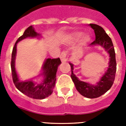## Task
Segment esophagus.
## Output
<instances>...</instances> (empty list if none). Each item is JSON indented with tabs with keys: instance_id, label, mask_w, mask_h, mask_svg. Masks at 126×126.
<instances>
[{
	"instance_id": "1",
	"label": "esophagus",
	"mask_w": 126,
	"mask_h": 126,
	"mask_svg": "<svg viewBox=\"0 0 126 126\" xmlns=\"http://www.w3.org/2000/svg\"><path fill=\"white\" fill-rule=\"evenodd\" d=\"M60 58H61V61H62V62H65L67 61V52H64V51L62 52L61 53Z\"/></svg>"
}]
</instances>
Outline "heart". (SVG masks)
I'll return each instance as SVG.
<instances>
[{
	"mask_svg": "<svg viewBox=\"0 0 126 126\" xmlns=\"http://www.w3.org/2000/svg\"><path fill=\"white\" fill-rule=\"evenodd\" d=\"M81 36V34H78L76 35V37L77 38H80ZM89 40H90V38H89V36H85L84 37V42H88V41Z\"/></svg>",
	"mask_w": 126,
	"mask_h": 126,
	"instance_id": "obj_1",
	"label": "heart"
}]
</instances>
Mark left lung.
<instances>
[{
	"label": "left lung",
	"instance_id": "8db88e82",
	"mask_svg": "<svg viewBox=\"0 0 126 126\" xmlns=\"http://www.w3.org/2000/svg\"><path fill=\"white\" fill-rule=\"evenodd\" d=\"M90 26L94 30L95 40L90 45H100L103 47L109 52L110 55V62L108 70L103 76L100 81L96 86L90 85L88 83L81 81L73 74V65L70 63L71 67L72 80L75 84L76 88L83 96L89 98H95L102 96L112 87L115 80L117 69V63L115 59V50L113 48L112 40L105 33V30L100 26L95 24H90Z\"/></svg>",
	"mask_w": 126,
	"mask_h": 126
}]
</instances>
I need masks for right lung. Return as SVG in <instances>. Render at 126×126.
Listing matches in <instances>:
<instances>
[{
  "mask_svg": "<svg viewBox=\"0 0 126 126\" xmlns=\"http://www.w3.org/2000/svg\"><path fill=\"white\" fill-rule=\"evenodd\" d=\"M39 35L32 26H30L24 31L21 36H20L16 42L13 47L11 57V73L13 77V83L18 90L26 94V96L34 99H43L50 95L53 92L56 81V73L58 66L61 63L59 58L57 59H47L43 65V74L45 79L40 84L35 85L32 81L21 82L18 79L14 67L16 54V45L17 43L23 39L27 37H34Z\"/></svg>",
  "mask_w": 126,
  "mask_h": 126,
  "instance_id": "1",
  "label": "right lung"
}]
</instances>
